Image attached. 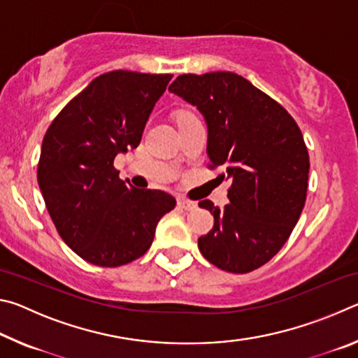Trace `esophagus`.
Listing matches in <instances>:
<instances>
[{"instance_id": "34e87169", "label": "esophagus", "mask_w": 358, "mask_h": 358, "mask_svg": "<svg viewBox=\"0 0 358 358\" xmlns=\"http://www.w3.org/2000/svg\"><path fill=\"white\" fill-rule=\"evenodd\" d=\"M178 205L183 210H187V211H191V210H196L197 208V203L196 202H191V201H186V199H178Z\"/></svg>"}]
</instances>
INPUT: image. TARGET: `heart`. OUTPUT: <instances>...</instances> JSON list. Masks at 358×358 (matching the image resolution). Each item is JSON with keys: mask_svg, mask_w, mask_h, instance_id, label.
<instances>
[{"mask_svg": "<svg viewBox=\"0 0 358 358\" xmlns=\"http://www.w3.org/2000/svg\"><path fill=\"white\" fill-rule=\"evenodd\" d=\"M181 118H183V117H181Z\"/></svg>", "mask_w": 358, "mask_h": 358, "instance_id": "b5f03b06", "label": "heart"}]
</instances>
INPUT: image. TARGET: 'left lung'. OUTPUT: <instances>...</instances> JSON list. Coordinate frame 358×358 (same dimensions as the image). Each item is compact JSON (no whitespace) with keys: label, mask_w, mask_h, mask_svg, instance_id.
I'll list each match as a JSON object with an SVG mask.
<instances>
[{"label":"left lung","mask_w":358,"mask_h":358,"mask_svg":"<svg viewBox=\"0 0 358 358\" xmlns=\"http://www.w3.org/2000/svg\"><path fill=\"white\" fill-rule=\"evenodd\" d=\"M169 92L197 107L207 123L210 167L230 180L224 208L199 238L202 256L230 273H250L275 256L305 207L310 156L286 108L234 72L183 74Z\"/></svg>","instance_id":"obj_1"}]
</instances>
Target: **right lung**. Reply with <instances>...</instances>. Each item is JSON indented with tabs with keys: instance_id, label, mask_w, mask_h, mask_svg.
<instances>
[{
	"instance_id": "obj_1",
	"label": "right lung",
	"mask_w": 358,
	"mask_h": 358,
	"mask_svg": "<svg viewBox=\"0 0 358 358\" xmlns=\"http://www.w3.org/2000/svg\"><path fill=\"white\" fill-rule=\"evenodd\" d=\"M171 74L112 71L96 77L52 121L42 141L38 183L59 237L99 266L129 264L148 251L156 226L175 208L164 191L134 189L115 156L141 143Z\"/></svg>"
}]
</instances>
